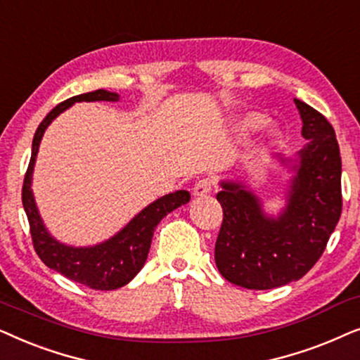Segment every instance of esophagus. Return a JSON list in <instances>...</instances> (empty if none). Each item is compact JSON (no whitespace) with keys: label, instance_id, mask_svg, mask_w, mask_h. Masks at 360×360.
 <instances>
[{"label":"esophagus","instance_id":"esophagus-1","mask_svg":"<svg viewBox=\"0 0 360 360\" xmlns=\"http://www.w3.org/2000/svg\"><path fill=\"white\" fill-rule=\"evenodd\" d=\"M212 179H209V177H205V179H200L195 183L194 186V195H198V198H204V195H207L212 193Z\"/></svg>","mask_w":360,"mask_h":360}]
</instances>
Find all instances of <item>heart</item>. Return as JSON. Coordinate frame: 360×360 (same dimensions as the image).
Returning <instances> with one entry per match:
<instances>
[{"label":"heart","instance_id":"b5f03b06","mask_svg":"<svg viewBox=\"0 0 360 360\" xmlns=\"http://www.w3.org/2000/svg\"><path fill=\"white\" fill-rule=\"evenodd\" d=\"M266 122V117L262 113H247L245 117L240 118V127L243 130H255V128L262 127L263 123ZM270 136L271 138H278V131L276 130H271L270 131Z\"/></svg>","mask_w":360,"mask_h":360}]
</instances>
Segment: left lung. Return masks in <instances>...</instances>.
Here are the masks:
<instances>
[{
    "label": "left lung",
    "instance_id": "8db88e82",
    "mask_svg": "<svg viewBox=\"0 0 360 360\" xmlns=\"http://www.w3.org/2000/svg\"><path fill=\"white\" fill-rule=\"evenodd\" d=\"M308 143L286 160L295 172L286 205L273 217L243 183L222 181L217 200L224 220L215 242V265L230 283L271 290L300 280L323 255L341 217V155L336 133L318 110L295 98Z\"/></svg>",
    "mask_w": 360,
    "mask_h": 360
}]
</instances>
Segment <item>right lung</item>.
Returning a JSON list of instances; mask_svg holds the SVG:
<instances>
[{
	"instance_id": "right-lung-1",
	"label": "right lung",
	"mask_w": 360,
	"mask_h": 360,
	"mask_svg": "<svg viewBox=\"0 0 360 360\" xmlns=\"http://www.w3.org/2000/svg\"><path fill=\"white\" fill-rule=\"evenodd\" d=\"M118 98V94L98 89L95 92L67 98L65 102L52 108L34 133L30 166H27L22 184V205L27 220H30L32 245L44 265L72 281L82 283L92 290L105 291L122 288L138 275L148 258L156 225L172 210L181 207L183 204H188L191 194L188 191H176V193L162 195L155 202L146 205L140 214L135 215L108 240L97 243L94 247H70L56 240L47 232L39 210H37L31 184L42 135L52 123V120L59 117L64 110L72 107L75 102H102V100L103 102H117Z\"/></svg>"
}]
</instances>
